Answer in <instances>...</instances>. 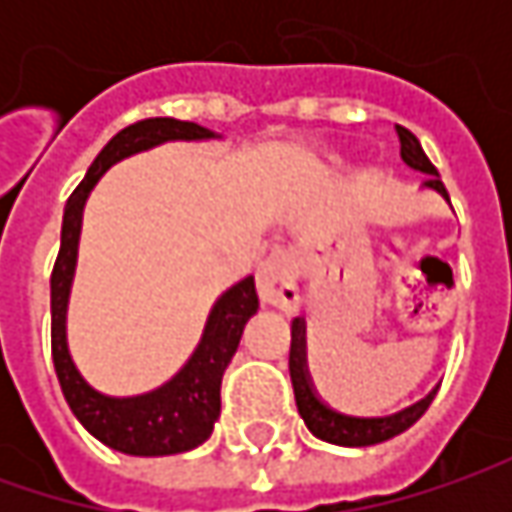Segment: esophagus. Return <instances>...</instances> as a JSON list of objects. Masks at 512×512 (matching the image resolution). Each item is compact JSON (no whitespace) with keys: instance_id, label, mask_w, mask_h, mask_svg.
<instances>
[{"instance_id":"obj_1","label":"esophagus","mask_w":512,"mask_h":512,"mask_svg":"<svg viewBox=\"0 0 512 512\" xmlns=\"http://www.w3.org/2000/svg\"><path fill=\"white\" fill-rule=\"evenodd\" d=\"M256 287H259V299L262 305L276 307V310H293L299 302V290H296V256L279 250L270 253L265 262L256 270Z\"/></svg>"}]
</instances>
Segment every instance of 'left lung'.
<instances>
[{
	"mask_svg": "<svg viewBox=\"0 0 512 512\" xmlns=\"http://www.w3.org/2000/svg\"><path fill=\"white\" fill-rule=\"evenodd\" d=\"M399 133V142H402V159L407 168L419 170L424 173V187L442 193L444 199L450 202L447 196V187L439 179V170L433 168V162L427 159V153L419 145V139L402 125H396ZM307 342H305V319H293L290 325V382H293V396H296V407H299V416L305 419L307 430L330 444H342V447H370V444L387 442L393 436L404 433L407 427L419 422L424 416V410L430 407L433 393H427L422 402L410 404L393 416H379V419H362V416H347L333 410L330 404L322 402V396L316 393V387L310 382V373H307Z\"/></svg>",
	"mask_w": 512,
	"mask_h": 512,
	"instance_id": "1",
	"label": "left lung"
}]
</instances>
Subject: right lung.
Listing matches in <instances>:
<instances>
[{
    "instance_id": "right-lung-1",
    "label": "right lung",
    "mask_w": 512,
    "mask_h": 512,
    "mask_svg": "<svg viewBox=\"0 0 512 512\" xmlns=\"http://www.w3.org/2000/svg\"><path fill=\"white\" fill-rule=\"evenodd\" d=\"M176 139L199 142V139H216V133L196 122H179L165 116V119H142L110 139L102 153L93 159L85 179L70 193L62 219V245L50 273V350H53V367L62 384V393L73 416L85 424L90 436L128 456H173L205 442L222 410V396H219L222 376L239 347L247 319L259 310L253 276H247L239 285L222 293V299L213 305L202 342L193 350L185 367L168 384L142 396L116 399L93 390L70 359L65 316H68L70 282L76 270L82 210L88 202V193L116 162Z\"/></svg>"
}]
</instances>
